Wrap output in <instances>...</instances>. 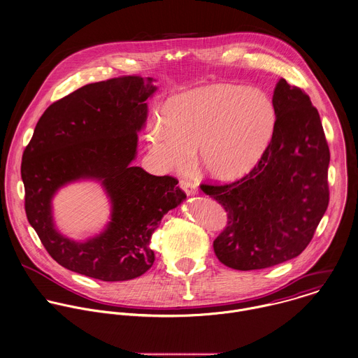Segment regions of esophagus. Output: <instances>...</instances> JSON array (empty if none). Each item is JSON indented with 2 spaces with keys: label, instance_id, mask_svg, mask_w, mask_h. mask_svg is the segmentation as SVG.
<instances>
[{
  "label": "esophagus",
  "instance_id": "esophagus-1",
  "mask_svg": "<svg viewBox=\"0 0 358 358\" xmlns=\"http://www.w3.org/2000/svg\"><path fill=\"white\" fill-rule=\"evenodd\" d=\"M180 187L181 189L188 195V196H192V195H196L198 194V187L187 180H181L180 181Z\"/></svg>",
  "mask_w": 358,
  "mask_h": 358
}]
</instances>
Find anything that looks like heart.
<instances>
[{
	"mask_svg": "<svg viewBox=\"0 0 358 358\" xmlns=\"http://www.w3.org/2000/svg\"><path fill=\"white\" fill-rule=\"evenodd\" d=\"M148 150L164 170H182L196 148L198 164L220 182L244 178L262 162L278 127V108L262 89L213 83L170 97Z\"/></svg>",
	"mask_w": 358,
	"mask_h": 358,
	"instance_id": "heart-1",
	"label": "heart"
}]
</instances>
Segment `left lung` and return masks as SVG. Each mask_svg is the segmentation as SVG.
Masks as SVG:
<instances>
[{"mask_svg": "<svg viewBox=\"0 0 358 358\" xmlns=\"http://www.w3.org/2000/svg\"><path fill=\"white\" fill-rule=\"evenodd\" d=\"M278 127L262 162L230 184L201 189L227 212L213 241L217 259L237 271L265 269L299 257L329 203L331 160L318 110L286 79L273 92Z\"/></svg>", "mask_w": 358, "mask_h": 358, "instance_id": "obj_1", "label": "left lung"}]
</instances>
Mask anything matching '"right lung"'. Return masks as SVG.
Masks as SVG:
<instances>
[{
  "instance_id": "right-lung-1",
  "label": "right lung",
  "mask_w": 358,
  "mask_h": 358,
  "mask_svg": "<svg viewBox=\"0 0 358 358\" xmlns=\"http://www.w3.org/2000/svg\"><path fill=\"white\" fill-rule=\"evenodd\" d=\"M155 90L152 78L136 75L85 85L43 113L23 152L27 220L51 258L72 272L103 282L139 278L155 262L153 231L187 198L177 178L131 166ZM78 179L100 180L112 202L108 227L86 242L64 238L52 222L53 194Z\"/></svg>"
}]
</instances>
